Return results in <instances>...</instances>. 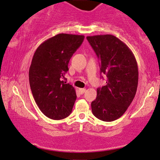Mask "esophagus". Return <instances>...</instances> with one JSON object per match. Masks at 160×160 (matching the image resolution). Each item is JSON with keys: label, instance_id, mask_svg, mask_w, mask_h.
<instances>
[{"label": "esophagus", "instance_id": "obj_1", "mask_svg": "<svg viewBox=\"0 0 160 160\" xmlns=\"http://www.w3.org/2000/svg\"><path fill=\"white\" fill-rule=\"evenodd\" d=\"M85 91H86V90H85V88H80L79 89V91H80V93H81V94H83L85 92Z\"/></svg>", "mask_w": 160, "mask_h": 160}]
</instances>
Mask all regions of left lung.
<instances>
[{
	"label": "left lung",
	"instance_id": "8db88e82",
	"mask_svg": "<svg viewBox=\"0 0 160 160\" xmlns=\"http://www.w3.org/2000/svg\"><path fill=\"white\" fill-rule=\"evenodd\" d=\"M86 38L100 61L101 73L107 78L106 85L97 89L92 112L101 120L112 122L120 118L133 100L138 82V65L130 49L115 36Z\"/></svg>",
	"mask_w": 160,
	"mask_h": 160
}]
</instances>
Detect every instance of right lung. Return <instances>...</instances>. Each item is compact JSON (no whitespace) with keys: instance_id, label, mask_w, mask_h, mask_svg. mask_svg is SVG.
I'll list each match as a JSON object with an SVG mask.
<instances>
[{"instance_id":"obj_1","label":"right lung","mask_w":160,"mask_h":160,"mask_svg":"<svg viewBox=\"0 0 160 160\" xmlns=\"http://www.w3.org/2000/svg\"><path fill=\"white\" fill-rule=\"evenodd\" d=\"M84 35L61 33L38 46L29 70L31 91L42 113L52 120H62L71 114L77 98L65 75L73 53L81 46Z\"/></svg>"}]
</instances>
